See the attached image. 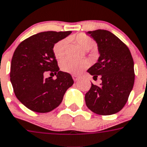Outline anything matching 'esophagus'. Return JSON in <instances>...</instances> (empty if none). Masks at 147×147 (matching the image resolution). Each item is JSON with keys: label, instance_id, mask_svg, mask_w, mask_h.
I'll use <instances>...</instances> for the list:
<instances>
[{"label": "esophagus", "instance_id": "34e87169", "mask_svg": "<svg viewBox=\"0 0 147 147\" xmlns=\"http://www.w3.org/2000/svg\"><path fill=\"white\" fill-rule=\"evenodd\" d=\"M72 78H73V80L75 81H77L79 80V76H72Z\"/></svg>", "mask_w": 147, "mask_h": 147}]
</instances>
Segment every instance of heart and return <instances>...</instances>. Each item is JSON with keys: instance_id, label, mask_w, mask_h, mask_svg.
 Listing matches in <instances>:
<instances>
[{"instance_id": "heart-1", "label": "heart", "mask_w": 147, "mask_h": 147, "mask_svg": "<svg viewBox=\"0 0 147 147\" xmlns=\"http://www.w3.org/2000/svg\"><path fill=\"white\" fill-rule=\"evenodd\" d=\"M71 40H73L78 46L84 51H88L93 46L94 42L90 36L85 34H78L71 37ZM66 47V41L65 39L60 40L53 47V53L57 60H60L65 55ZM88 66V63L86 60H73L65 59L60 63V69L61 70L67 73L72 75H78L85 69Z\"/></svg>"}]
</instances>
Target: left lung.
<instances>
[{
  "mask_svg": "<svg viewBox=\"0 0 147 147\" xmlns=\"http://www.w3.org/2000/svg\"><path fill=\"white\" fill-rule=\"evenodd\" d=\"M98 45V62L87 71L100 85L91 84L85 94L87 108L99 115H111L125 106L134 82V61L125 44L106 30L88 31Z\"/></svg>",
  "mask_w": 147,
  "mask_h": 147,
  "instance_id": "obj_1",
  "label": "left lung"
}]
</instances>
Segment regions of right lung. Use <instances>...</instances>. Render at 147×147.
I'll return each mask as SVG.
<instances>
[{
	"instance_id": "1",
	"label": "right lung",
	"mask_w": 147,
	"mask_h": 147,
	"mask_svg": "<svg viewBox=\"0 0 147 147\" xmlns=\"http://www.w3.org/2000/svg\"><path fill=\"white\" fill-rule=\"evenodd\" d=\"M71 33L41 32L24 39L15 51L10 81L16 96L28 109L38 113L51 111L60 105L66 91L74 84L69 73L60 71L53 53L55 43ZM48 71L57 75L56 80L44 77Z\"/></svg>"
}]
</instances>
